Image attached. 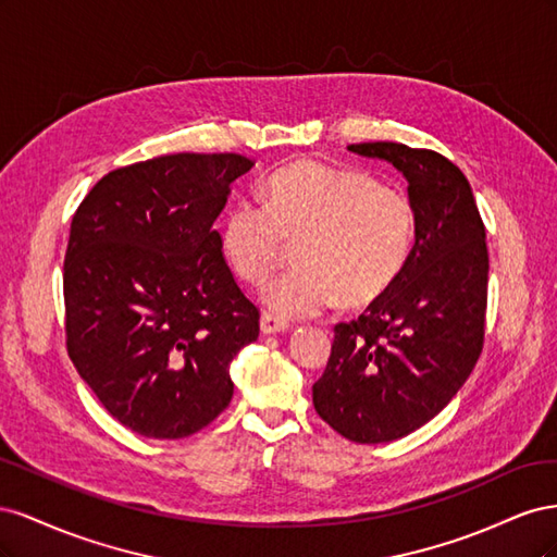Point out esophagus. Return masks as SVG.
I'll return each mask as SVG.
<instances>
[{
    "mask_svg": "<svg viewBox=\"0 0 557 557\" xmlns=\"http://www.w3.org/2000/svg\"><path fill=\"white\" fill-rule=\"evenodd\" d=\"M288 327H290L288 320L276 318L274 313L264 311V313L260 315V330H262V334H276V332H285Z\"/></svg>",
    "mask_w": 557,
    "mask_h": 557,
    "instance_id": "esophagus-1",
    "label": "esophagus"
}]
</instances>
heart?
Segmentation results:
<instances>
[{"label": "heart", "instance_id": "obj_1", "mask_svg": "<svg viewBox=\"0 0 557 557\" xmlns=\"http://www.w3.org/2000/svg\"><path fill=\"white\" fill-rule=\"evenodd\" d=\"M262 199L234 201L221 246L234 274L260 285L288 242H299V267L262 293L281 318L318 315L339 297L344 307H364L387 293L409 260L416 232L409 197L362 170L295 162L264 183Z\"/></svg>", "mask_w": 557, "mask_h": 557}]
</instances>
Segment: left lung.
<instances>
[{"instance_id":"obj_1","label":"left lung","mask_w":557,"mask_h":557,"mask_svg":"<svg viewBox=\"0 0 557 557\" xmlns=\"http://www.w3.org/2000/svg\"><path fill=\"white\" fill-rule=\"evenodd\" d=\"M409 183L416 244L399 278L358 320L334 325L313 407L356 444L401 440L458 395L485 334L487 246L469 181L448 158L395 141L350 144Z\"/></svg>"}]
</instances>
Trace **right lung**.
<instances>
[{"label": "right lung", "instance_id": "right-lung-1", "mask_svg": "<svg viewBox=\"0 0 557 557\" xmlns=\"http://www.w3.org/2000/svg\"><path fill=\"white\" fill-rule=\"evenodd\" d=\"M252 164L237 153L134 162L97 181L72 218L66 352L117 423L150 440L221 416L230 362L260 334L213 230Z\"/></svg>", "mask_w": 557, "mask_h": 557}]
</instances>
